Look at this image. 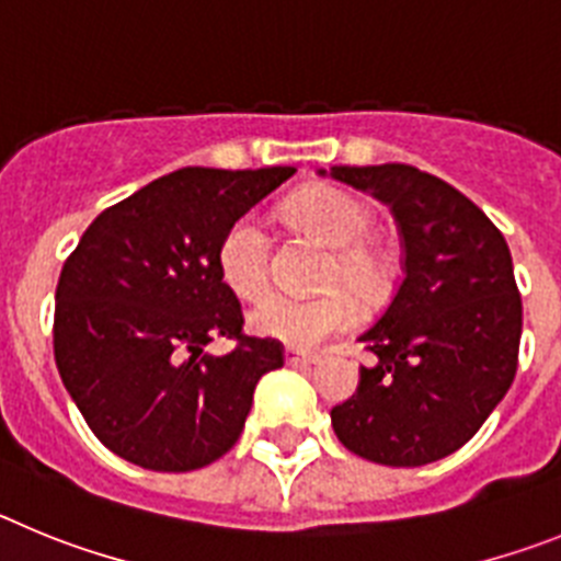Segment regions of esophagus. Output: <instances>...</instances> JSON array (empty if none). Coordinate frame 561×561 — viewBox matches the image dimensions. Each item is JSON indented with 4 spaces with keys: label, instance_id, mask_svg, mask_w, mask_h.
<instances>
[{
    "label": "esophagus",
    "instance_id": "esophagus-1",
    "mask_svg": "<svg viewBox=\"0 0 561 561\" xmlns=\"http://www.w3.org/2000/svg\"><path fill=\"white\" fill-rule=\"evenodd\" d=\"M284 356L289 365H317V362H320V356L306 354V351H297V348H286Z\"/></svg>",
    "mask_w": 561,
    "mask_h": 561
}]
</instances>
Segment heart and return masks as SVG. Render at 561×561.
Instances as JSON below:
<instances>
[{
  "label": "heart",
  "instance_id": "1",
  "mask_svg": "<svg viewBox=\"0 0 561 561\" xmlns=\"http://www.w3.org/2000/svg\"><path fill=\"white\" fill-rule=\"evenodd\" d=\"M286 216L329 247H336L325 284L348 286L370 297L385 284V264L374 247L362 244L374 230V213L365 202L336 187H311L286 205ZM219 275L238 297L264 295L270 286V241L255 213L238 216L216 250ZM348 289H329L314 297L270 295L252 306L250 329L297 351L320 348L331 336L348 331L359 317Z\"/></svg>",
  "mask_w": 561,
  "mask_h": 561
}]
</instances>
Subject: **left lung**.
Returning a JSON list of instances; mask_svg holds the SVG:
<instances>
[{"instance_id": "1", "label": "left lung", "mask_w": 561, "mask_h": 561, "mask_svg": "<svg viewBox=\"0 0 561 561\" xmlns=\"http://www.w3.org/2000/svg\"><path fill=\"white\" fill-rule=\"evenodd\" d=\"M320 176L385 202L404 247L399 289L359 336L374 365L331 410L336 438L385 466L447 458L517 374L523 300L508 244L474 202L413 165H334Z\"/></svg>"}]
</instances>
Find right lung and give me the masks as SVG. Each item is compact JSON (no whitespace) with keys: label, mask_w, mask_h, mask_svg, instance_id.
I'll use <instances>...</instances> for the list:
<instances>
[{"label":"right lung","mask_w":561,"mask_h":561,"mask_svg":"<svg viewBox=\"0 0 561 561\" xmlns=\"http://www.w3.org/2000/svg\"><path fill=\"white\" fill-rule=\"evenodd\" d=\"M295 168H182L103 210L67 257L53 348L64 388L103 447L153 472H191L238 440L257 379L284 345L241 334L216 250L227 227ZM216 335L237 340L204 354Z\"/></svg>","instance_id":"obj_1"}]
</instances>
